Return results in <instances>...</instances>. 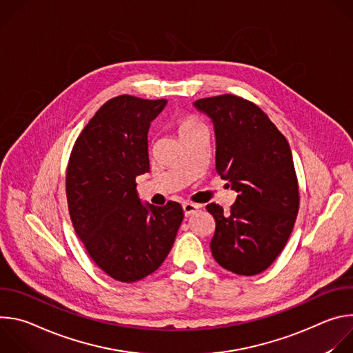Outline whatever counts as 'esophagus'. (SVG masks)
<instances>
[{
    "mask_svg": "<svg viewBox=\"0 0 353 353\" xmlns=\"http://www.w3.org/2000/svg\"><path fill=\"white\" fill-rule=\"evenodd\" d=\"M201 208V205L199 204H194V203H183V210H184V215L185 216H190V215H192V214H195L198 210Z\"/></svg>",
    "mask_w": 353,
    "mask_h": 353,
    "instance_id": "obj_1",
    "label": "esophagus"
}]
</instances>
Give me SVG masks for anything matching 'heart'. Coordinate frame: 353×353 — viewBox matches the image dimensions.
Here are the masks:
<instances>
[{
  "mask_svg": "<svg viewBox=\"0 0 353 353\" xmlns=\"http://www.w3.org/2000/svg\"><path fill=\"white\" fill-rule=\"evenodd\" d=\"M176 128H177V132H179L180 138H183V137L190 135V134H192L198 130L205 128V125L203 124V121H199V119H196L195 116L184 114V116H180L177 119Z\"/></svg>",
  "mask_w": 353,
  "mask_h": 353,
  "instance_id": "obj_1",
  "label": "heart"
}]
</instances>
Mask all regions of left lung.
<instances>
[{"label": "left lung", "mask_w": 353, "mask_h": 353, "mask_svg": "<svg viewBox=\"0 0 353 353\" xmlns=\"http://www.w3.org/2000/svg\"><path fill=\"white\" fill-rule=\"evenodd\" d=\"M216 134V172L239 194L229 214L218 204L210 243L216 263L237 275H257L282 253L299 212V183L290 146L268 114L236 94L199 99Z\"/></svg>", "instance_id": "left-lung-1"}]
</instances>
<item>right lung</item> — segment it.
I'll return each mask as SVG.
<instances>
[{
    "label": "right lung",
    "instance_id": "add662e5",
    "mask_svg": "<svg viewBox=\"0 0 353 353\" xmlns=\"http://www.w3.org/2000/svg\"><path fill=\"white\" fill-rule=\"evenodd\" d=\"M166 99L116 96L100 108L77 138L65 176L72 226L93 263L119 282L155 272L184 218L174 201L142 205L135 179L149 170V124Z\"/></svg>",
    "mask_w": 353,
    "mask_h": 353
}]
</instances>
